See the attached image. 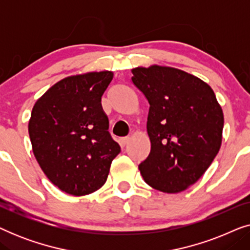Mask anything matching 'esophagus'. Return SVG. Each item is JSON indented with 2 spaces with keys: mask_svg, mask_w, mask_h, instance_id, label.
<instances>
[{
  "mask_svg": "<svg viewBox=\"0 0 250 250\" xmlns=\"http://www.w3.org/2000/svg\"><path fill=\"white\" fill-rule=\"evenodd\" d=\"M128 142H129V138H128V136H127V138H123V139H121V143H122L123 146H126Z\"/></svg>",
  "mask_w": 250,
  "mask_h": 250,
  "instance_id": "34e87169",
  "label": "esophagus"
}]
</instances>
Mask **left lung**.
<instances>
[{"instance_id": "8db88e82", "label": "left lung", "mask_w": 250, "mask_h": 250, "mask_svg": "<svg viewBox=\"0 0 250 250\" xmlns=\"http://www.w3.org/2000/svg\"><path fill=\"white\" fill-rule=\"evenodd\" d=\"M132 74L150 104L151 150L139 165L143 180L165 193L187 190L204 175L222 145L224 116L214 91L173 67H136Z\"/></svg>"}]
</instances>
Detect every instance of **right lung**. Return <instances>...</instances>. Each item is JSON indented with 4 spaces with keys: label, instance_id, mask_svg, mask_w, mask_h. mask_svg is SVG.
I'll return each mask as SVG.
<instances>
[{
    "label": "right lung",
    "instance_id": "right-lung-1",
    "mask_svg": "<svg viewBox=\"0 0 250 250\" xmlns=\"http://www.w3.org/2000/svg\"><path fill=\"white\" fill-rule=\"evenodd\" d=\"M112 77L108 70L66 77L33 107L28 133L34 156L47 179L68 194L100 189L121 152L101 105Z\"/></svg>",
    "mask_w": 250,
    "mask_h": 250
}]
</instances>
